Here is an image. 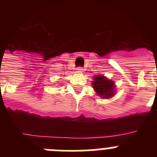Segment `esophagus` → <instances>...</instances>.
I'll return each mask as SVG.
<instances>
[{"instance_id": "esophagus-1", "label": "esophagus", "mask_w": 157, "mask_h": 157, "mask_svg": "<svg viewBox=\"0 0 157 157\" xmlns=\"http://www.w3.org/2000/svg\"><path fill=\"white\" fill-rule=\"evenodd\" d=\"M77 70L78 71L82 72L83 71V67H78L77 68Z\"/></svg>"}]
</instances>
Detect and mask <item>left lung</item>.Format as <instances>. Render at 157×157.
Wrapping results in <instances>:
<instances>
[{
    "instance_id": "obj_1",
    "label": "left lung",
    "mask_w": 157,
    "mask_h": 157,
    "mask_svg": "<svg viewBox=\"0 0 157 157\" xmlns=\"http://www.w3.org/2000/svg\"><path fill=\"white\" fill-rule=\"evenodd\" d=\"M93 87L97 94L103 98H112L115 94L114 82L111 80L106 79V78L101 75H98L94 77Z\"/></svg>"
}]
</instances>
